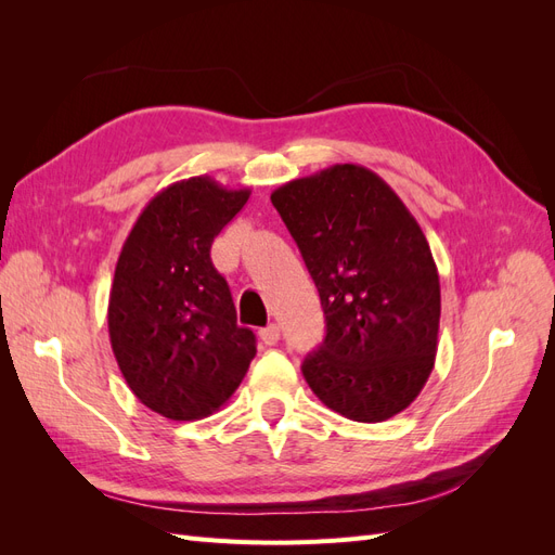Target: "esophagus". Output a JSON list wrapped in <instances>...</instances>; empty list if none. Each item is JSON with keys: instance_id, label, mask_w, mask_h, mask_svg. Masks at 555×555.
Here are the masks:
<instances>
[{"instance_id": "1", "label": "esophagus", "mask_w": 555, "mask_h": 555, "mask_svg": "<svg viewBox=\"0 0 555 555\" xmlns=\"http://www.w3.org/2000/svg\"><path fill=\"white\" fill-rule=\"evenodd\" d=\"M261 343L263 345H268V347H273V345H278V340H280V326L278 324H268L266 328H261Z\"/></svg>"}]
</instances>
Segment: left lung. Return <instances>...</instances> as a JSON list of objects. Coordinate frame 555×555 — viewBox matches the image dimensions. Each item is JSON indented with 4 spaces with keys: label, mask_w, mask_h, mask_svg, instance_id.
<instances>
[{
    "label": "left lung",
    "mask_w": 555,
    "mask_h": 555,
    "mask_svg": "<svg viewBox=\"0 0 555 555\" xmlns=\"http://www.w3.org/2000/svg\"><path fill=\"white\" fill-rule=\"evenodd\" d=\"M314 280L326 338L304 377L326 408L377 424L422 393L438 354L440 275L422 227L377 173L359 164L271 194Z\"/></svg>",
    "instance_id": "left-lung-1"
}]
</instances>
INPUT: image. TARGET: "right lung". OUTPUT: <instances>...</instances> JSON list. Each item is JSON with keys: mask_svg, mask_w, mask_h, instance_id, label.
<instances>
[{"mask_svg": "<svg viewBox=\"0 0 555 555\" xmlns=\"http://www.w3.org/2000/svg\"><path fill=\"white\" fill-rule=\"evenodd\" d=\"M208 176L169 184L139 215L115 266L108 335L131 393L145 408L194 422L238 389L257 338L236 324L210 245L247 204Z\"/></svg>", "mask_w": 555, "mask_h": 555, "instance_id": "add662e5", "label": "right lung"}]
</instances>
